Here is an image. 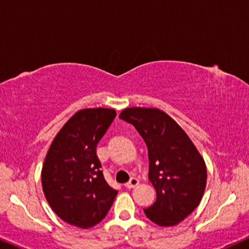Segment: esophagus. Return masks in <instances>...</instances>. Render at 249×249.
Here are the masks:
<instances>
[{
    "label": "esophagus",
    "mask_w": 249,
    "mask_h": 249,
    "mask_svg": "<svg viewBox=\"0 0 249 249\" xmlns=\"http://www.w3.org/2000/svg\"><path fill=\"white\" fill-rule=\"evenodd\" d=\"M138 184H139V180H138L137 178H131L130 181H128L127 184H125V187H126L127 190H132V188L138 186Z\"/></svg>",
    "instance_id": "esophagus-1"
}]
</instances>
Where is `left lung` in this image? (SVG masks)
<instances>
[{"label": "left lung", "instance_id": "left-lung-1", "mask_svg": "<svg viewBox=\"0 0 249 249\" xmlns=\"http://www.w3.org/2000/svg\"><path fill=\"white\" fill-rule=\"evenodd\" d=\"M119 118L137 128L148 148L156 201L143 212L160 226H174L199 206L207 184L203 157L174 119L156 108L124 109Z\"/></svg>", "mask_w": 249, "mask_h": 249}]
</instances>
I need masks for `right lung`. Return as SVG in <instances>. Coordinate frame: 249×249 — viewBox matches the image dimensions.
I'll return each instance as SVG.
<instances>
[{
	"label": "right lung",
	"mask_w": 249,
	"mask_h": 249,
	"mask_svg": "<svg viewBox=\"0 0 249 249\" xmlns=\"http://www.w3.org/2000/svg\"><path fill=\"white\" fill-rule=\"evenodd\" d=\"M116 110L83 109L65 123L47 153L41 182L50 208L81 229L93 228L108 213L118 192L103 177L96 146Z\"/></svg>",
	"instance_id": "1"
}]
</instances>
